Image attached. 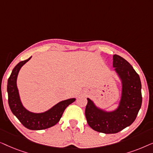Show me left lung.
Instances as JSON below:
<instances>
[{"mask_svg":"<svg viewBox=\"0 0 153 153\" xmlns=\"http://www.w3.org/2000/svg\"><path fill=\"white\" fill-rule=\"evenodd\" d=\"M113 66L122 81V96L119 106L114 111L100 109L87 98L85 115L94 130L104 134L118 133L133 123L142 104L141 83L132 66L121 56H113Z\"/></svg>","mask_w":153,"mask_h":153,"instance_id":"obj_1","label":"left lung"}]
</instances>
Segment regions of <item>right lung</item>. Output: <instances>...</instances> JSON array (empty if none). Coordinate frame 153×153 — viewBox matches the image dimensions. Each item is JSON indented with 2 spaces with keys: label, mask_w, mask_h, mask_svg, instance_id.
Masks as SVG:
<instances>
[{
  "label": "right lung",
  "mask_w": 153,
  "mask_h": 153,
  "mask_svg": "<svg viewBox=\"0 0 153 153\" xmlns=\"http://www.w3.org/2000/svg\"><path fill=\"white\" fill-rule=\"evenodd\" d=\"M31 58L23 60L16 65L12 70L7 81L8 104L12 114L19 119L25 127L31 130H41L53 127L59 122L64 111L70 104L75 101V98L64 100L56 104L47 111L35 114L26 110L23 106L20 100L16 79L20 69Z\"/></svg>",
  "instance_id": "1"
}]
</instances>
